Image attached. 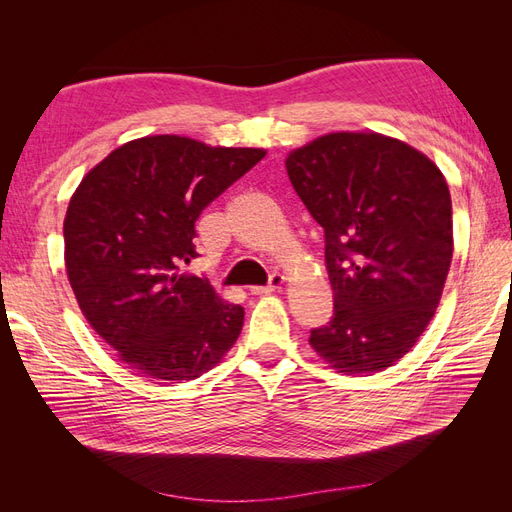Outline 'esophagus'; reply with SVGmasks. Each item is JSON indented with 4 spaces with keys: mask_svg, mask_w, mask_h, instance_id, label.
I'll list each match as a JSON object with an SVG mask.
<instances>
[{
    "mask_svg": "<svg viewBox=\"0 0 512 512\" xmlns=\"http://www.w3.org/2000/svg\"><path fill=\"white\" fill-rule=\"evenodd\" d=\"M282 286H284V275L273 273V275L269 277V284H267V286H252L250 292H252V294H271V292H275V290H280Z\"/></svg>",
    "mask_w": 512,
    "mask_h": 512,
    "instance_id": "34e87169",
    "label": "esophagus"
}]
</instances>
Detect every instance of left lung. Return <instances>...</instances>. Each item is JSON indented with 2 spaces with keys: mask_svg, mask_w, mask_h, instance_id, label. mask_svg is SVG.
<instances>
[{
  "mask_svg": "<svg viewBox=\"0 0 512 512\" xmlns=\"http://www.w3.org/2000/svg\"><path fill=\"white\" fill-rule=\"evenodd\" d=\"M324 228L333 318L309 346L337 374L395 365L427 329L453 258V207L425 153L378 132H331L286 158Z\"/></svg>",
  "mask_w": 512,
  "mask_h": 512,
  "instance_id": "1",
  "label": "left lung"
}]
</instances>
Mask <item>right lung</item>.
<instances>
[{
	"instance_id": "1",
	"label": "right lung",
	"mask_w": 512,
	"mask_h": 512,
	"mask_svg": "<svg viewBox=\"0 0 512 512\" xmlns=\"http://www.w3.org/2000/svg\"><path fill=\"white\" fill-rule=\"evenodd\" d=\"M267 156L188 136H143L96 164L72 194L64 260L85 320L128 369L194 380L237 342L243 307L183 267L203 209Z\"/></svg>"
}]
</instances>
